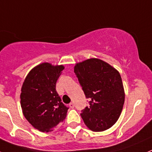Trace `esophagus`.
<instances>
[{
  "mask_svg": "<svg viewBox=\"0 0 152 152\" xmlns=\"http://www.w3.org/2000/svg\"><path fill=\"white\" fill-rule=\"evenodd\" d=\"M69 107H70V108H72V109L75 107V104H74L73 102H71V103L69 104Z\"/></svg>",
  "mask_w": 152,
  "mask_h": 152,
  "instance_id": "esophagus-1",
  "label": "esophagus"
}]
</instances>
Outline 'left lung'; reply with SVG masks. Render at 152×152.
I'll return each instance as SVG.
<instances>
[{"label": "left lung", "instance_id": "obj_1", "mask_svg": "<svg viewBox=\"0 0 152 152\" xmlns=\"http://www.w3.org/2000/svg\"><path fill=\"white\" fill-rule=\"evenodd\" d=\"M74 72L86 97L91 99L89 106L80 113L85 125L95 132L109 129L120 116L125 102L119 72L97 58L76 63Z\"/></svg>", "mask_w": 152, "mask_h": 152}]
</instances>
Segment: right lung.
<instances>
[{
    "label": "right lung",
    "instance_id": "1",
    "mask_svg": "<svg viewBox=\"0 0 152 152\" xmlns=\"http://www.w3.org/2000/svg\"><path fill=\"white\" fill-rule=\"evenodd\" d=\"M63 69V65L40 63L30 71L21 86L23 114L32 126L42 132L53 131L67 115L69 108L61 102L56 91Z\"/></svg>",
    "mask_w": 152,
    "mask_h": 152
}]
</instances>
